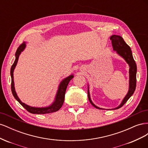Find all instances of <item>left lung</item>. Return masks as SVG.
<instances>
[{"instance_id":"1","label":"left lung","mask_w":148,"mask_h":148,"mask_svg":"<svg viewBox=\"0 0 148 148\" xmlns=\"http://www.w3.org/2000/svg\"><path fill=\"white\" fill-rule=\"evenodd\" d=\"M110 39L112 41V47L114 50L116 51L119 56L123 57L125 60L127 62V63L129 65L130 69H129V74H130V81H129V89L127 95L124 97L122 103L120 105L116 107L114 109H118L122 107L126 102L133 95L134 92L135 91L136 86V71H137V67L136 64L135 63V61L134 60L132 52L131 51V49L128 44L125 42L123 39L118 35H112L110 38ZM88 99L90 102L91 104L96 107V109H104L102 108H99V107L96 106L92 103L91 100L90 95H89V92L88 89Z\"/></svg>"}]
</instances>
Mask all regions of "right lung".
<instances>
[{"label": "right lung", "instance_id": "obj_1", "mask_svg": "<svg viewBox=\"0 0 148 148\" xmlns=\"http://www.w3.org/2000/svg\"><path fill=\"white\" fill-rule=\"evenodd\" d=\"M26 47V43L23 42L21 45L18 47L17 50L15 53V60L14 63L12 65L10 70V75H11V78H12V83H11V89H12V92L13 94V96L16 99V101L18 102L20 104L23 106L24 108L28 111L31 114H49L52 112H54L57 110H59L63 105L64 99H65V94L66 89L67 88V86L70 82V80L73 78V75H70L69 77H66V78L64 79L61 83H60V85L58 88V91L57 92V95L56 96V99L54 102H53L52 104L49 107H33L29 106H28L25 104V103L22 102L20 99L17 96L15 90V87H14V82H13V71L15 68V66L17 64L19 56L21 53V52L23 51Z\"/></svg>", "mask_w": 148, "mask_h": 148}]
</instances>
